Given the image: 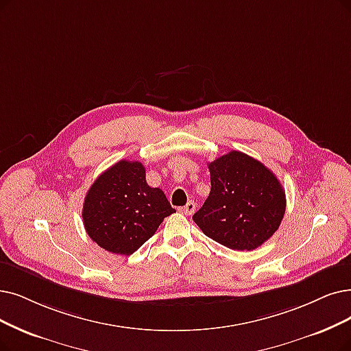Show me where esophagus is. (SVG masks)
<instances>
[{
  "label": "esophagus",
  "instance_id": "34e87169",
  "mask_svg": "<svg viewBox=\"0 0 351 351\" xmlns=\"http://www.w3.org/2000/svg\"><path fill=\"white\" fill-rule=\"evenodd\" d=\"M180 212H183L187 216H191L195 212V203L193 200H190L184 207L180 208Z\"/></svg>",
  "mask_w": 351,
  "mask_h": 351
}]
</instances>
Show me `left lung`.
<instances>
[{"mask_svg": "<svg viewBox=\"0 0 351 351\" xmlns=\"http://www.w3.org/2000/svg\"><path fill=\"white\" fill-rule=\"evenodd\" d=\"M212 190L194 223L210 239L234 250H254L281 224L287 199L276 176L261 161L230 151L208 162Z\"/></svg>", "mask_w": 351, "mask_h": 351, "instance_id": "8db88e82", "label": "left lung"}]
</instances>
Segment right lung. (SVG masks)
Listing matches in <instances>:
<instances>
[{"label":"right lung","mask_w":351,"mask_h":351,"mask_svg":"<svg viewBox=\"0 0 351 351\" xmlns=\"http://www.w3.org/2000/svg\"><path fill=\"white\" fill-rule=\"evenodd\" d=\"M176 210L161 189L147 184L139 161L121 160L90 186L83 224L90 239L117 255H132Z\"/></svg>","instance_id":"obj_1"}]
</instances>
